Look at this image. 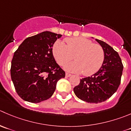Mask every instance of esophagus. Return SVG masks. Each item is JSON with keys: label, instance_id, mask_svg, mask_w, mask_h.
<instances>
[{"label": "esophagus", "instance_id": "esophagus-1", "mask_svg": "<svg viewBox=\"0 0 131 131\" xmlns=\"http://www.w3.org/2000/svg\"><path fill=\"white\" fill-rule=\"evenodd\" d=\"M65 75L67 77H70V76H72V75L70 74V73H66Z\"/></svg>", "mask_w": 131, "mask_h": 131}]
</instances>
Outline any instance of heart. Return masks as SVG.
<instances>
[{"instance_id":"b5f03b06","label":"heart","mask_w":131,"mask_h":131,"mask_svg":"<svg viewBox=\"0 0 131 131\" xmlns=\"http://www.w3.org/2000/svg\"><path fill=\"white\" fill-rule=\"evenodd\" d=\"M66 44L57 41L52 47V53L57 63L63 66L74 58L76 61L68 63L65 69L70 72H83L91 75L101 69L104 61L105 54L101 46L82 37L68 38Z\"/></svg>"}]
</instances>
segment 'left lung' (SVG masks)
<instances>
[{
  "label": "left lung",
  "instance_id": "1",
  "mask_svg": "<svg viewBox=\"0 0 131 131\" xmlns=\"http://www.w3.org/2000/svg\"><path fill=\"white\" fill-rule=\"evenodd\" d=\"M95 40L104 51L103 64L92 76L80 80L79 84L73 88V91L82 101L97 104L110 99L118 90L124 66L117 52L104 41Z\"/></svg>",
  "mask_w": 131,
  "mask_h": 131
}]
</instances>
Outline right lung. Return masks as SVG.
<instances>
[{"instance_id": "add662e5", "label": "right lung", "mask_w": 131, "mask_h": 131, "mask_svg": "<svg viewBox=\"0 0 131 131\" xmlns=\"http://www.w3.org/2000/svg\"><path fill=\"white\" fill-rule=\"evenodd\" d=\"M61 35L45 31L25 39L14 53L11 77L23 100L39 103L51 97L65 72L56 62L52 47Z\"/></svg>"}]
</instances>
